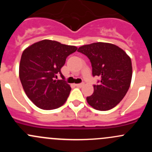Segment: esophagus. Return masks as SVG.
Instances as JSON below:
<instances>
[{
    "mask_svg": "<svg viewBox=\"0 0 152 152\" xmlns=\"http://www.w3.org/2000/svg\"><path fill=\"white\" fill-rule=\"evenodd\" d=\"M84 85H85V84H84V83H81V84H76V87H82V86H84Z\"/></svg>",
    "mask_w": 152,
    "mask_h": 152,
    "instance_id": "1",
    "label": "esophagus"
}]
</instances>
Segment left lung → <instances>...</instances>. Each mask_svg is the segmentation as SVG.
<instances>
[{
    "label": "left lung",
    "mask_w": 152,
    "mask_h": 152,
    "mask_svg": "<svg viewBox=\"0 0 152 152\" xmlns=\"http://www.w3.org/2000/svg\"><path fill=\"white\" fill-rule=\"evenodd\" d=\"M78 51L91 62L93 76L101 77L94 92L87 102L95 110L107 111L120 103L130 87L132 76L131 58L117 45L108 42H94L79 47Z\"/></svg>",
    "instance_id": "obj_1"
}]
</instances>
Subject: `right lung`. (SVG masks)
<instances>
[{"mask_svg":"<svg viewBox=\"0 0 152 152\" xmlns=\"http://www.w3.org/2000/svg\"><path fill=\"white\" fill-rule=\"evenodd\" d=\"M77 47L43 39L23 50L19 66V76L28 98L39 108L54 110L67 101L71 87L64 80H56L67 56Z\"/></svg>","mask_w":152,"mask_h":152,"instance_id":"right-lung-1","label":"right lung"}]
</instances>
